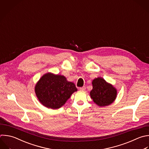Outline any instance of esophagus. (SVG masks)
Returning <instances> with one entry per match:
<instances>
[{
	"instance_id": "esophagus-1",
	"label": "esophagus",
	"mask_w": 149,
	"mask_h": 149,
	"mask_svg": "<svg viewBox=\"0 0 149 149\" xmlns=\"http://www.w3.org/2000/svg\"><path fill=\"white\" fill-rule=\"evenodd\" d=\"M79 90H80V91H85V90H86V87H85V86H83V87H80V88H79Z\"/></svg>"
}]
</instances>
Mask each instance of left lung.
I'll list each match as a JSON object with an SVG mask.
<instances>
[{
  "instance_id": "1",
  "label": "left lung",
  "mask_w": 149,
  "mask_h": 149,
  "mask_svg": "<svg viewBox=\"0 0 149 149\" xmlns=\"http://www.w3.org/2000/svg\"><path fill=\"white\" fill-rule=\"evenodd\" d=\"M92 84L90 96L95 104L104 107L113 102L116 97V90L111 84L107 83L101 77L93 80Z\"/></svg>"
}]
</instances>
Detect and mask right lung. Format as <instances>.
<instances>
[{
  "mask_svg": "<svg viewBox=\"0 0 149 149\" xmlns=\"http://www.w3.org/2000/svg\"><path fill=\"white\" fill-rule=\"evenodd\" d=\"M77 90L75 84L61 75L44 74L35 87L37 97L45 107L51 109L61 107L70 95Z\"/></svg>",
  "mask_w": 149,
  "mask_h": 149,
  "instance_id": "1",
  "label": "right lung"
}]
</instances>
